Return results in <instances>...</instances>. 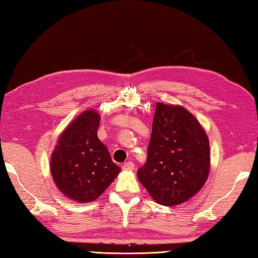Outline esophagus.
I'll return each instance as SVG.
<instances>
[{
	"instance_id": "esophagus-1",
	"label": "esophagus",
	"mask_w": 258,
	"mask_h": 258,
	"mask_svg": "<svg viewBox=\"0 0 258 258\" xmlns=\"http://www.w3.org/2000/svg\"><path fill=\"white\" fill-rule=\"evenodd\" d=\"M133 168H134V163L133 162L128 161V162H125L123 164V169H125V171H133Z\"/></svg>"
}]
</instances>
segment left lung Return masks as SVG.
Listing matches in <instances>:
<instances>
[{
  "mask_svg": "<svg viewBox=\"0 0 258 258\" xmlns=\"http://www.w3.org/2000/svg\"><path fill=\"white\" fill-rule=\"evenodd\" d=\"M210 143L193 115L182 106L156 104L147 160L138 177L164 206L189 200L210 173Z\"/></svg>",
  "mask_w": 258,
  "mask_h": 258,
  "instance_id": "left-lung-1",
  "label": "left lung"
}]
</instances>
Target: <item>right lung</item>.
I'll list each match as a JSON object with an SVG mask.
<instances>
[{
    "label": "right lung",
    "mask_w": 258,
    "mask_h": 258,
    "mask_svg": "<svg viewBox=\"0 0 258 258\" xmlns=\"http://www.w3.org/2000/svg\"><path fill=\"white\" fill-rule=\"evenodd\" d=\"M100 115L85 111L62 133L51 158V173L58 189L80 203L96 200L120 168L97 138Z\"/></svg>",
    "instance_id": "1"
}]
</instances>
